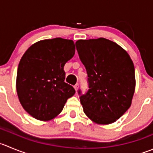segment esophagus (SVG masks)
Segmentation results:
<instances>
[{"label": "esophagus", "mask_w": 153, "mask_h": 153, "mask_svg": "<svg viewBox=\"0 0 153 153\" xmlns=\"http://www.w3.org/2000/svg\"><path fill=\"white\" fill-rule=\"evenodd\" d=\"M78 87H79V84H78V83H77V84H75V86H74V88H75V90L77 91V90H78Z\"/></svg>", "instance_id": "1"}]
</instances>
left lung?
I'll use <instances>...</instances> for the list:
<instances>
[{
	"instance_id": "1",
	"label": "left lung",
	"mask_w": 153,
	"mask_h": 153,
	"mask_svg": "<svg viewBox=\"0 0 153 153\" xmlns=\"http://www.w3.org/2000/svg\"><path fill=\"white\" fill-rule=\"evenodd\" d=\"M75 45L88 76L87 93L78 90L84 112L96 123H113L131 106L134 63L122 47L105 38L80 39Z\"/></svg>"
}]
</instances>
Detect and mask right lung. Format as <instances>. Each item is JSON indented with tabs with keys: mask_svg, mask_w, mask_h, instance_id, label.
Instances as JSON below:
<instances>
[{
	"mask_svg": "<svg viewBox=\"0 0 153 153\" xmlns=\"http://www.w3.org/2000/svg\"><path fill=\"white\" fill-rule=\"evenodd\" d=\"M75 51L72 40L54 38L36 42L22 56L16 90L23 108L35 119H54L75 93L73 87L64 81L63 69Z\"/></svg>",
	"mask_w": 153,
	"mask_h": 153,
	"instance_id": "add662e5",
	"label": "right lung"
}]
</instances>
